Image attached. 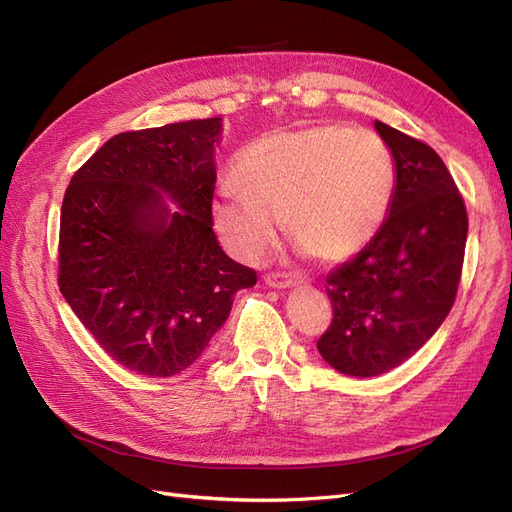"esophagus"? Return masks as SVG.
Here are the masks:
<instances>
[{
  "label": "esophagus",
  "mask_w": 512,
  "mask_h": 512,
  "mask_svg": "<svg viewBox=\"0 0 512 512\" xmlns=\"http://www.w3.org/2000/svg\"><path fill=\"white\" fill-rule=\"evenodd\" d=\"M265 282L271 286V288H277V290H286V288H292L301 284V280H297V277H290V275H282V273H269L265 277Z\"/></svg>",
  "instance_id": "esophagus-1"
}]
</instances>
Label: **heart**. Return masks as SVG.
Wrapping results in <instances>:
<instances>
[{
    "label": "heart",
    "mask_w": 512,
    "mask_h": 512,
    "mask_svg": "<svg viewBox=\"0 0 512 512\" xmlns=\"http://www.w3.org/2000/svg\"><path fill=\"white\" fill-rule=\"evenodd\" d=\"M232 179L239 192L222 190L211 205L232 254L260 260L286 222L305 254L335 265L376 239L393 207L397 166L376 132L314 123L258 138Z\"/></svg>",
    "instance_id": "heart-1"
}]
</instances>
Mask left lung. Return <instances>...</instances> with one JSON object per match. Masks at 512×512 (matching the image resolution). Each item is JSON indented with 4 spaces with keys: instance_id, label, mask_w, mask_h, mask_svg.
Segmentation results:
<instances>
[{
    "instance_id": "8db88e82",
    "label": "left lung",
    "mask_w": 512,
    "mask_h": 512,
    "mask_svg": "<svg viewBox=\"0 0 512 512\" xmlns=\"http://www.w3.org/2000/svg\"><path fill=\"white\" fill-rule=\"evenodd\" d=\"M391 147L389 218L363 252L327 277L333 322L318 352L333 369L374 378L421 350L451 312L468 239L457 185L429 145L374 121Z\"/></svg>"
}]
</instances>
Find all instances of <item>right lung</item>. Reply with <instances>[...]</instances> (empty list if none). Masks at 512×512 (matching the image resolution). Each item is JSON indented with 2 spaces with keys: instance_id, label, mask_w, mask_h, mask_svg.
I'll return each mask as SVG.
<instances>
[{
  "instance_id": "obj_1",
  "label": "right lung",
  "mask_w": 512,
  "mask_h": 512,
  "mask_svg": "<svg viewBox=\"0 0 512 512\" xmlns=\"http://www.w3.org/2000/svg\"><path fill=\"white\" fill-rule=\"evenodd\" d=\"M220 132L222 117L121 132L66 190L59 290L102 350L136 374L188 369L237 290L256 284L213 232Z\"/></svg>"
}]
</instances>
